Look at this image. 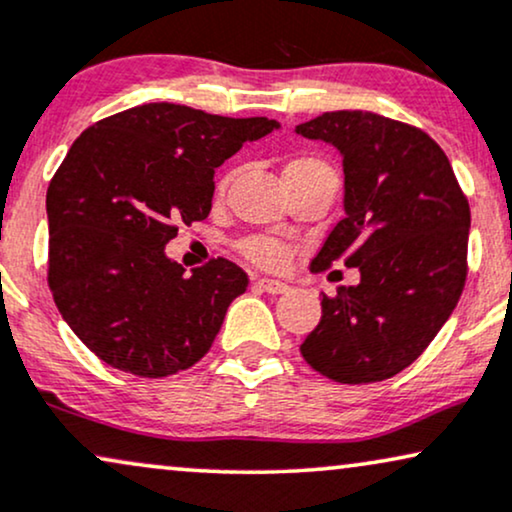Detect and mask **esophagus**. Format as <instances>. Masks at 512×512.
<instances>
[{
	"label": "esophagus",
	"mask_w": 512,
	"mask_h": 512,
	"mask_svg": "<svg viewBox=\"0 0 512 512\" xmlns=\"http://www.w3.org/2000/svg\"><path fill=\"white\" fill-rule=\"evenodd\" d=\"M255 283L264 290V293H269V295H281V293H286V290H288L286 283L276 281V278H257Z\"/></svg>",
	"instance_id": "esophagus-1"
}]
</instances>
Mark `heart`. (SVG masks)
Wrapping results in <instances>:
<instances>
[{
  "label": "heart",
  "instance_id": "b5f03b06",
  "mask_svg": "<svg viewBox=\"0 0 512 512\" xmlns=\"http://www.w3.org/2000/svg\"><path fill=\"white\" fill-rule=\"evenodd\" d=\"M300 172H319V174H331L333 177L331 167H328L319 158H312V155H304V158L293 160V163H288L286 170H283V174H300ZM234 177H236V170H229L222 179H219L217 196H224L226 189H229V184L234 181ZM241 250L250 262L260 264V267H269V269L283 267L288 260L286 248H283L281 243L271 241V238H248V241L241 245Z\"/></svg>",
  "mask_w": 512,
  "mask_h": 512
}]
</instances>
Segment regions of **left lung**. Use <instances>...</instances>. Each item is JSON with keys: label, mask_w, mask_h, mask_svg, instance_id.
Masks as SVG:
<instances>
[{"label": "left lung", "mask_w": 512, "mask_h": 512, "mask_svg": "<svg viewBox=\"0 0 512 512\" xmlns=\"http://www.w3.org/2000/svg\"><path fill=\"white\" fill-rule=\"evenodd\" d=\"M333 144L345 172V217L312 271L357 267V286L321 297L304 361L361 385L411 366L449 319L468 276L470 205L449 158L423 129L368 111H333L295 127Z\"/></svg>", "instance_id": "8db88e82"}]
</instances>
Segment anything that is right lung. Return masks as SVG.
Instances as JSON below:
<instances>
[{
  "mask_svg": "<svg viewBox=\"0 0 512 512\" xmlns=\"http://www.w3.org/2000/svg\"><path fill=\"white\" fill-rule=\"evenodd\" d=\"M278 129L146 103L84 129L47 189L49 288L101 361L167 378L208 354L248 274L217 257L186 269L165 255L179 224L212 210L215 167Z\"/></svg>",
  "mask_w": 512,
  "mask_h": 512,
  "instance_id": "obj_1",
  "label": "right lung"
}]
</instances>
